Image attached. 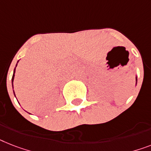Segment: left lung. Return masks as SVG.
<instances>
[{
	"instance_id": "left-lung-1",
	"label": "left lung",
	"mask_w": 151,
	"mask_h": 151,
	"mask_svg": "<svg viewBox=\"0 0 151 151\" xmlns=\"http://www.w3.org/2000/svg\"><path fill=\"white\" fill-rule=\"evenodd\" d=\"M137 76H136V86H137Z\"/></svg>"
}]
</instances>
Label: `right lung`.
Wrapping results in <instances>:
<instances>
[{
    "label": "right lung",
    "mask_w": 151,
    "mask_h": 151,
    "mask_svg": "<svg viewBox=\"0 0 151 151\" xmlns=\"http://www.w3.org/2000/svg\"><path fill=\"white\" fill-rule=\"evenodd\" d=\"M17 65H16V67H17ZM15 67V68H16ZM15 68H14V73H13V76H12V79H11V81H12V88L14 89V86H13V82H14V73H15ZM14 96H15V94H14ZM16 97V96H15Z\"/></svg>",
    "instance_id": "obj_1"
}]
</instances>
